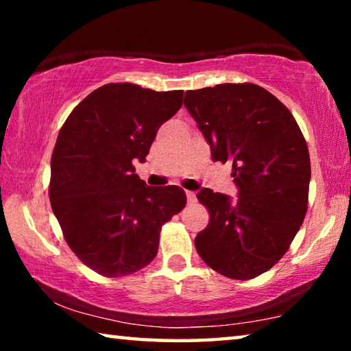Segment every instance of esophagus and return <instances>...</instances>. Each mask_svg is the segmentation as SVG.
Wrapping results in <instances>:
<instances>
[{
	"label": "esophagus",
	"mask_w": 351,
	"mask_h": 351,
	"mask_svg": "<svg viewBox=\"0 0 351 351\" xmlns=\"http://www.w3.org/2000/svg\"><path fill=\"white\" fill-rule=\"evenodd\" d=\"M186 197L189 203H195V201H197V195H195L192 190H186Z\"/></svg>",
	"instance_id": "34e87169"
}]
</instances>
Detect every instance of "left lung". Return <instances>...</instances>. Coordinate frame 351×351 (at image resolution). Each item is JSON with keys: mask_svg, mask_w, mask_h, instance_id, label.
Listing matches in <instances>:
<instances>
[{"mask_svg": "<svg viewBox=\"0 0 351 351\" xmlns=\"http://www.w3.org/2000/svg\"><path fill=\"white\" fill-rule=\"evenodd\" d=\"M184 105L213 161L232 164L239 187L235 201L199 190L209 224L195 247L213 271L251 280L283 257L305 219L311 178L306 141L287 106L254 83L187 91Z\"/></svg>", "mask_w": 351, "mask_h": 351, "instance_id": "left-lung-1", "label": "left lung"}]
</instances>
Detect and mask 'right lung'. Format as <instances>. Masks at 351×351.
I'll return each instance as SVG.
<instances>
[{
	"instance_id": "add662e5",
	"label": "right lung",
	"mask_w": 351,
	"mask_h": 351,
	"mask_svg": "<svg viewBox=\"0 0 351 351\" xmlns=\"http://www.w3.org/2000/svg\"><path fill=\"white\" fill-rule=\"evenodd\" d=\"M184 91L134 83L97 88L71 111L51 158L49 199L64 240L104 277L133 274L156 257L164 223L186 206L178 186L150 187L134 173Z\"/></svg>"
}]
</instances>
